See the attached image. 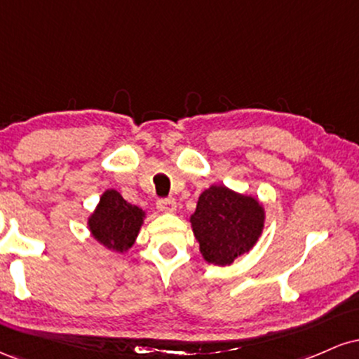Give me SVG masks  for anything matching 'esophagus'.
Instances as JSON below:
<instances>
[{
    "label": "esophagus",
    "mask_w": 359,
    "mask_h": 359,
    "mask_svg": "<svg viewBox=\"0 0 359 359\" xmlns=\"http://www.w3.org/2000/svg\"><path fill=\"white\" fill-rule=\"evenodd\" d=\"M156 209L160 212H175L177 211V203L175 199H160L156 203Z\"/></svg>",
    "instance_id": "esophagus-1"
}]
</instances>
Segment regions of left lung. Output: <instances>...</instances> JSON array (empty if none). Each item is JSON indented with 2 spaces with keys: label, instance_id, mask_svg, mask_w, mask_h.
<instances>
[{
  "label": "left lung",
  "instance_id": "obj_1",
  "mask_svg": "<svg viewBox=\"0 0 359 359\" xmlns=\"http://www.w3.org/2000/svg\"><path fill=\"white\" fill-rule=\"evenodd\" d=\"M265 217L258 197L214 184L199 196L191 226L205 262L228 266L257 245Z\"/></svg>",
  "mask_w": 359,
  "mask_h": 359
}]
</instances>
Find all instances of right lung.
<instances>
[{"instance_id": "1", "label": "right lung", "mask_w": 359, "mask_h": 359, "mask_svg": "<svg viewBox=\"0 0 359 359\" xmlns=\"http://www.w3.org/2000/svg\"><path fill=\"white\" fill-rule=\"evenodd\" d=\"M145 217L147 212L142 208L128 203L114 189H108L89 214L88 229L106 250L126 253L137 241Z\"/></svg>"}]
</instances>
